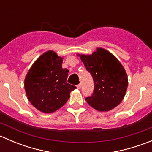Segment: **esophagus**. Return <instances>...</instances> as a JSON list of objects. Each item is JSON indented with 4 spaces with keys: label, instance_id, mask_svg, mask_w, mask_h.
Instances as JSON below:
<instances>
[{
    "label": "esophagus",
    "instance_id": "esophagus-1",
    "mask_svg": "<svg viewBox=\"0 0 152 152\" xmlns=\"http://www.w3.org/2000/svg\"><path fill=\"white\" fill-rule=\"evenodd\" d=\"M81 88H82V85H81V84H79V85H77V89H79V90H80Z\"/></svg>",
    "mask_w": 152,
    "mask_h": 152
}]
</instances>
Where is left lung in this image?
<instances>
[{"label": "left lung", "mask_w": 152, "mask_h": 152, "mask_svg": "<svg viewBox=\"0 0 152 152\" xmlns=\"http://www.w3.org/2000/svg\"><path fill=\"white\" fill-rule=\"evenodd\" d=\"M93 76L94 90L85 101L99 112H107L119 105L126 95L128 76L120 61L109 50L97 48L92 54H79Z\"/></svg>", "instance_id": "1"}]
</instances>
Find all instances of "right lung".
<instances>
[{"instance_id": "1", "label": "right lung", "mask_w": 152, "mask_h": 152, "mask_svg": "<svg viewBox=\"0 0 152 152\" xmlns=\"http://www.w3.org/2000/svg\"><path fill=\"white\" fill-rule=\"evenodd\" d=\"M63 57L48 50L38 57L28 70L24 80L28 100L43 113L60 109L76 88L67 83L68 70L62 67Z\"/></svg>"}]
</instances>
